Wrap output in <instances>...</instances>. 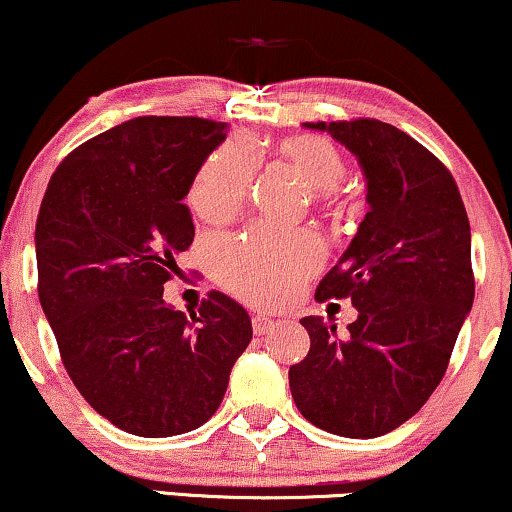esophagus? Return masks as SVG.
<instances>
[{"label": "esophagus", "mask_w": 512, "mask_h": 512, "mask_svg": "<svg viewBox=\"0 0 512 512\" xmlns=\"http://www.w3.org/2000/svg\"><path fill=\"white\" fill-rule=\"evenodd\" d=\"M252 331H255V335H267V333L274 331V321H271L269 316H264V314L252 316Z\"/></svg>", "instance_id": "esophagus-1"}]
</instances>
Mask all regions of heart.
Instances as JSON below:
<instances>
[{"mask_svg":"<svg viewBox=\"0 0 512 512\" xmlns=\"http://www.w3.org/2000/svg\"><path fill=\"white\" fill-rule=\"evenodd\" d=\"M281 158L304 189L328 200L345 179L347 163L331 141L302 134L278 146ZM252 179V153L243 141H229L205 160L189 191L191 208L205 219H226L243 205ZM321 250L302 234L274 229L250 231L241 241H222L215 248V271L226 288L255 304H276L319 267Z\"/></svg>","mask_w":512,"mask_h":512,"instance_id":"obj_1","label":"heart"}]
</instances>
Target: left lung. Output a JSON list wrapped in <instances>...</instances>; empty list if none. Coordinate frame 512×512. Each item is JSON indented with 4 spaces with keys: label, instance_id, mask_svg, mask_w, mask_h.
<instances>
[{
    "label": "left lung",
    "instance_id": "left-lung-1",
    "mask_svg": "<svg viewBox=\"0 0 512 512\" xmlns=\"http://www.w3.org/2000/svg\"><path fill=\"white\" fill-rule=\"evenodd\" d=\"M359 160L368 212L314 297H352L347 333L300 321L309 354L290 366L295 406L316 428L371 439L430 399L475 300L470 222L451 172L428 148L380 120L304 122Z\"/></svg>",
    "mask_w": 512,
    "mask_h": 512
}]
</instances>
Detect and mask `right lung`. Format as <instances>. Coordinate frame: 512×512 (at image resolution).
Wrapping results in <instances>:
<instances>
[{
	"mask_svg": "<svg viewBox=\"0 0 512 512\" xmlns=\"http://www.w3.org/2000/svg\"><path fill=\"white\" fill-rule=\"evenodd\" d=\"M226 122L144 115L56 167L35 226L40 304L94 411L139 437L200 428L222 404L252 323L212 290L186 316L163 300L196 236L184 205Z\"/></svg>",
	"mask_w": 512,
	"mask_h": 512,
	"instance_id": "obj_1",
	"label": "right lung"
}]
</instances>
